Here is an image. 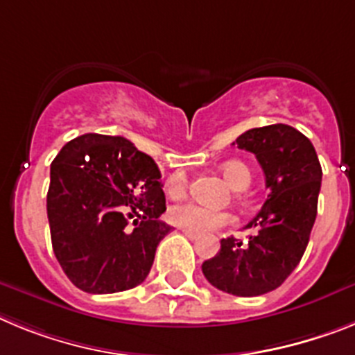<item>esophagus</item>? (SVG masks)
<instances>
[{
  "label": "esophagus",
  "instance_id": "esophagus-1",
  "mask_svg": "<svg viewBox=\"0 0 355 355\" xmlns=\"http://www.w3.org/2000/svg\"><path fill=\"white\" fill-rule=\"evenodd\" d=\"M184 234H186V236L187 237H189V239H191V241H196V239H198V234H193V232H187V230H184Z\"/></svg>",
  "mask_w": 355,
  "mask_h": 355
}]
</instances>
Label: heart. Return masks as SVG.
I'll return each mask as SVG.
<instances>
[{"label":"heart","mask_w":355,"mask_h":355,"mask_svg":"<svg viewBox=\"0 0 355 355\" xmlns=\"http://www.w3.org/2000/svg\"><path fill=\"white\" fill-rule=\"evenodd\" d=\"M221 175L225 180L229 182L230 187L234 189H245L248 187L252 180L250 169L246 168L239 160H230L221 166ZM187 191V175L184 171H177V173L169 175L166 180V193L171 198H180L186 195ZM169 221L182 230L193 234H209L212 230L225 227L232 221V214L221 211H212V209L203 207L198 203H182V205H175L169 211Z\"/></svg>","instance_id":"1"}]
</instances>
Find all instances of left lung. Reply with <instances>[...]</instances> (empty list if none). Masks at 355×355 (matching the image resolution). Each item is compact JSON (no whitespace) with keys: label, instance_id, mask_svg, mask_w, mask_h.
<instances>
[{"label":"left lung","instance_id":"left-lung-1","mask_svg":"<svg viewBox=\"0 0 355 355\" xmlns=\"http://www.w3.org/2000/svg\"><path fill=\"white\" fill-rule=\"evenodd\" d=\"M236 144L257 157L270 195L245 227L252 230L248 239H221L220 252L202 264V271L221 291L259 297L279 288L306 252L318 209L322 166L306 135L282 123L246 130Z\"/></svg>","mask_w":355,"mask_h":355}]
</instances>
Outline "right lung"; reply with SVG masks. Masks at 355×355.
<instances>
[{
    "instance_id": "1",
    "label": "right lung",
    "mask_w": 355,
    "mask_h": 355,
    "mask_svg": "<svg viewBox=\"0 0 355 355\" xmlns=\"http://www.w3.org/2000/svg\"><path fill=\"white\" fill-rule=\"evenodd\" d=\"M49 178L51 245L67 279L94 295L141 284L171 232L152 157L119 135L84 134L58 152Z\"/></svg>"
}]
</instances>
